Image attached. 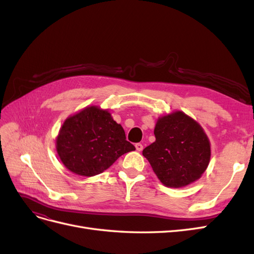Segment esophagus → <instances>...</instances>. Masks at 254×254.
<instances>
[{
	"label": "esophagus",
	"instance_id": "34e87169",
	"mask_svg": "<svg viewBox=\"0 0 254 254\" xmlns=\"http://www.w3.org/2000/svg\"><path fill=\"white\" fill-rule=\"evenodd\" d=\"M135 149H136L137 151L143 150V145H142L141 143H136V144H135Z\"/></svg>",
	"mask_w": 254,
	"mask_h": 254
}]
</instances>
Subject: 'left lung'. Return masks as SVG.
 I'll use <instances>...</instances> for the list:
<instances>
[{
	"mask_svg": "<svg viewBox=\"0 0 254 254\" xmlns=\"http://www.w3.org/2000/svg\"><path fill=\"white\" fill-rule=\"evenodd\" d=\"M156 141L144 148L158 179L167 188L179 189L198 180L211 158V144L203 128L182 111L160 117Z\"/></svg>",
	"mask_w": 254,
	"mask_h": 254,
	"instance_id": "left-lung-1",
	"label": "left lung"
}]
</instances>
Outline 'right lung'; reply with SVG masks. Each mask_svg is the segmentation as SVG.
I'll use <instances>...</instances> for the list:
<instances>
[{"label":"right lung","mask_w":254,"mask_h":254,"mask_svg":"<svg viewBox=\"0 0 254 254\" xmlns=\"http://www.w3.org/2000/svg\"><path fill=\"white\" fill-rule=\"evenodd\" d=\"M135 147L108 110L88 106L70 115L56 137V150L68 171L84 177L102 174Z\"/></svg>","instance_id":"1"}]
</instances>
